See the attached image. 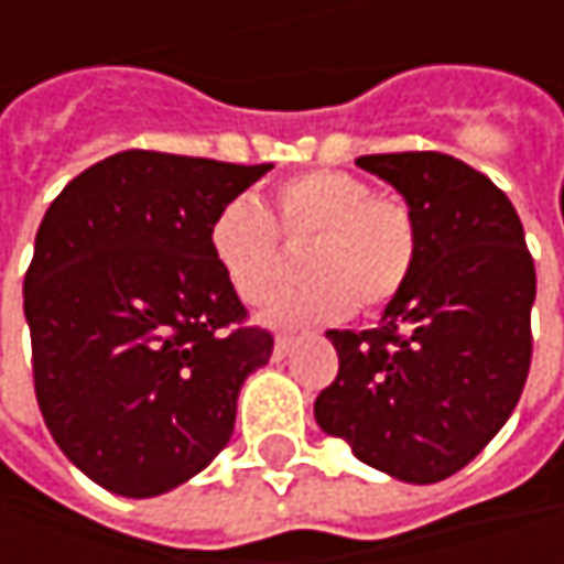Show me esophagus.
I'll list each match as a JSON object with an SVG mask.
<instances>
[{"label":"esophagus","mask_w":564,"mask_h":564,"mask_svg":"<svg viewBox=\"0 0 564 564\" xmlns=\"http://www.w3.org/2000/svg\"><path fill=\"white\" fill-rule=\"evenodd\" d=\"M292 351V336H275V355L285 358Z\"/></svg>","instance_id":"obj_1"}]
</instances>
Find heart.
Returning a JSON list of instances; mask_svg holds the SVG:
<instances>
[{
    "instance_id": "1",
    "label": "heart",
    "mask_w": 564,
    "mask_h": 564,
    "mask_svg": "<svg viewBox=\"0 0 564 564\" xmlns=\"http://www.w3.org/2000/svg\"><path fill=\"white\" fill-rule=\"evenodd\" d=\"M279 227L289 241H307L297 267L307 275L279 294L272 323H326L351 311L377 314L408 285L417 263V219L399 197L377 194L351 172L314 169L272 191V213L253 197H231L206 228V245L228 289L248 304L267 301L285 275Z\"/></svg>"
}]
</instances>
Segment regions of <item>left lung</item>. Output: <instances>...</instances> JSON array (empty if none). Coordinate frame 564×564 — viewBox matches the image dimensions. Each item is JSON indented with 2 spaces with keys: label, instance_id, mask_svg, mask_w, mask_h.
Here are the masks:
<instances>
[{
  "label": "left lung",
  "instance_id": "8db88e82",
  "mask_svg": "<svg viewBox=\"0 0 564 564\" xmlns=\"http://www.w3.org/2000/svg\"><path fill=\"white\" fill-rule=\"evenodd\" d=\"M360 169L417 219V263L377 329H329L338 377L323 433L404 484H440L506 426L531 370L536 272L511 200L445 153H377Z\"/></svg>",
  "mask_w": 564,
  "mask_h": 564
}]
</instances>
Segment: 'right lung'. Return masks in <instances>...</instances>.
<instances>
[{"mask_svg": "<svg viewBox=\"0 0 564 564\" xmlns=\"http://www.w3.org/2000/svg\"><path fill=\"white\" fill-rule=\"evenodd\" d=\"M272 165L124 150L68 182L24 275L36 404L65 458L150 499L231 440L245 379L272 355L206 245L219 206Z\"/></svg>", "mask_w": 564, "mask_h": 564, "instance_id": "1", "label": "right lung"}]
</instances>
